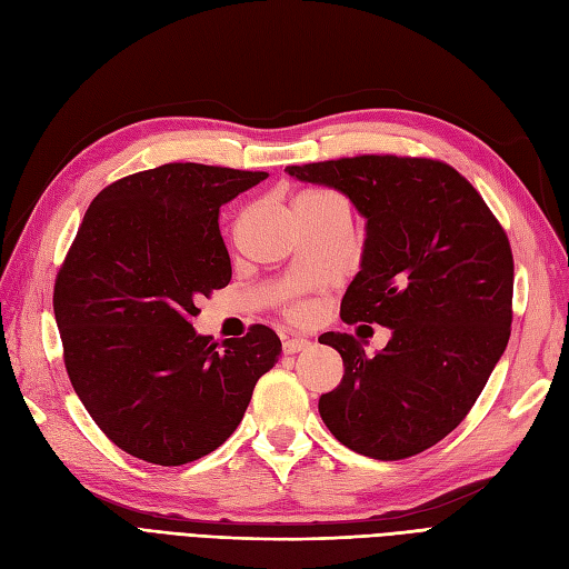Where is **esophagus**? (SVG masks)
Listing matches in <instances>:
<instances>
[{
	"mask_svg": "<svg viewBox=\"0 0 569 569\" xmlns=\"http://www.w3.org/2000/svg\"><path fill=\"white\" fill-rule=\"evenodd\" d=\"M308 347H311V341H308L306 337H287L282 341L284 353H299V351H306Z\"/></svg>",
	"mask_w": 569,
	"mask_h": 569,
	"instance_id": "34e87169",
	"label": "esophagus"
}]
</instances>
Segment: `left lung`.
I'll list each match as a JSON object with an SVG mask.
<instances>
[{
	"label": "left lung",
	"mask_w": 569,
	"mask_h": 569,
	"mask_svg": "<svg viewBox=\"0 0 569 569\" xmlns=\"http://www.w3.org/2000/svg\"><path fill=\"white\" fill-rule=\"evenodd\" d=\"M287 173L337 189L366 218L341 320L391 330L375 356L351 335L318 337L343 360L339 387L320 396V418L360 456H416L468 416L508 347V237L477 189L441 161L353 157Z\"/></svg>",
	"instance_id": "left-lung-1"
}]
</instances>
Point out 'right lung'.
Masks as SVG:
<instances>
[{
    "label": "right lung",
    "instance_id": "obj_1",
    "mask_svg": "<svg viewBox=\"0 0 569 569\" xmlns=\"http://www.w3.org/2000/svg\"><path fill=\"white\" fill-rule=\"evenodd\" d=\"M268 173L166 163L90 203L54 287L66 370L118 449L153 465L209 456L282 351L266 325L216 343L197 299L228 287L218 211Z\"/></svg>",
    "mask_w": 569,
    "mask_h": 569
}]
</instances>
